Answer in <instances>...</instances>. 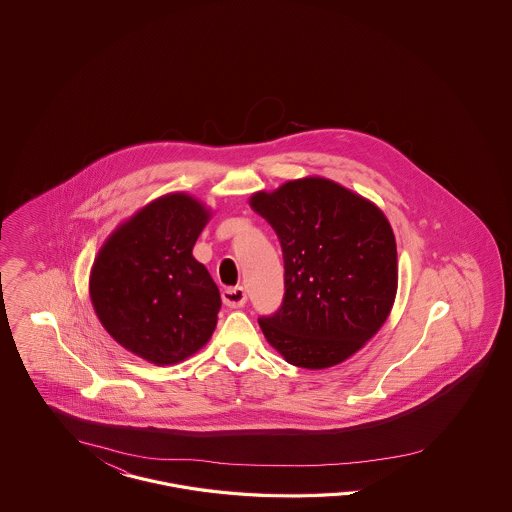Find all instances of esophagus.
<instances>
[{"label": "esophagus", "mask_w": 512, "mask_h": 512, "mask_svg": "<svg viewBox=\"0 0 512 512\" xmlns=\"http://www.w3.org/2000/svg\"><path fill=\"white\" fill-rule=\"evenodd\" d=\"M221 298H223V304L229 306V308H242L246 304V300H248L246 289L242 285L225 287L223 293H221Z\"/></svg>", "instance_id": "esophagus-1"}]
</instances>
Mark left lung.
<instances>
[{
    "instance_id": "8db88e82",
    "label": "left lung",
    "mask_w": 512,
    "mask_h": 512,
    "mask_svg": "<svg viewBox=\"0 0 512 512\" xmlns=\"http://www.w3.org/2000/svg\"><path fill=\"white\" fill-rule=\"evenodd\" d=\"M249 204L278 234L285 266L281 308L259 319L264 338L306 370L355 355L387 321L398 289L385 214L326 178L259 191Z\"/></svg>"
}]
</instances>
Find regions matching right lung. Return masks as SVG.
<instances>
[{
  "label": "right lung",
  "instance_id": "add662e5",
  "mask_svg": "<svg viewBox=\"0 0 512 512\" xmlns=\"http://www.w3.org/2000/svg\"><path fill=\"white\" fill-rule=\"evenodd\" d=\"M208 219L186 193L159 197L110 234L95 257L90 296L101 325L157 366L191 357L216 328L219 289L191 253Z\"/></svg>",
  "mask_w": 512,
  "mask_h": 512
}]
</instances>
